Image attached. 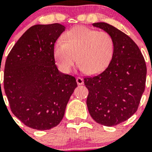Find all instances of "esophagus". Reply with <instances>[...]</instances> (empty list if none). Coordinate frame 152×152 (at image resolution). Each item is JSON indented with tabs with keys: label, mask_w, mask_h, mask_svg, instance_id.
<instances>
[{
	"label": "esophagus",
	"mask_w": 152,
	"mask_h": 152,
	"mask_svg": "<svg viewBox=\"0 0 152 152\" xmlns=\"http://www.w3.org/2000/svg\"><path fill=\"white\" fill-rule=\"evenodd\" d=\"M76 81H77V84H79V85L84 84V80H83V79L81 78V77H77V78H76Z\"/></svg>",
	"instance_id": "1"
}]
</instances>
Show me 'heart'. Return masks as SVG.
Instances as JSON below:
<instances>
[{
  "label": "heart",
  "instance_id": "1",
  "mask_svg": "<svg viewBox=\"0 0 152 152\" xmlns=\"http://www.w3.org/2000/svg\"><path fill=\"white\" fill-rule=\"evenodd\" d=\"M114 54V40L106 31L76 26L65 33L54 47V57L59 69L69 73L76 60L78 68L91 75L107 68Z\"/></svg>",
  "mask_w": 152,
  "mask_h": 152
}]
</instances>
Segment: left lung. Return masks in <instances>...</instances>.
Instances as JSON below:
<instances>
[{
    "label": "left lung",
    "instance_id": "8db88e82",
    "mask_svg": "<svg viewBox=\"0 0 152 152\" xmlns=\"http://www.w3.org/2000/svg\"><path fill=\"white\" fill-rule=\"evenodd\" d=\"M93 26L113 36L114 54L103 72L84 77L88 90L87 106L96 123L113 126L129 119L138 110L145 87L146 64L129 36L107 23Z\"/></svg>",
    "mask_w": 152,
    "mask_h": 152
}]
</instances>
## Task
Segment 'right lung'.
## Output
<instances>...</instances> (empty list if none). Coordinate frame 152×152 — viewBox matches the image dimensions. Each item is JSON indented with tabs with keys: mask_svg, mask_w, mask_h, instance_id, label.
Wrapping results in <instances>:
<instances>
[{
	"mask_svg": "<svg viewBox=\"0 0 152 152\" xmlns=\"http://www.w3.org/2000/svg\"><path fill=\"white\" fill-rule=\"evenodd\" d=\"M64 29L59 23L31 26L5 62L4 88L10 110L34 129H50L59 124L77 86L75 77L60 72L55 61V43Z\"/></svg>",
	"mask_w": 152,
	"mask_h": 152,
	"instance_id": "1",
	"label": "right lung"
}]
</instances>
